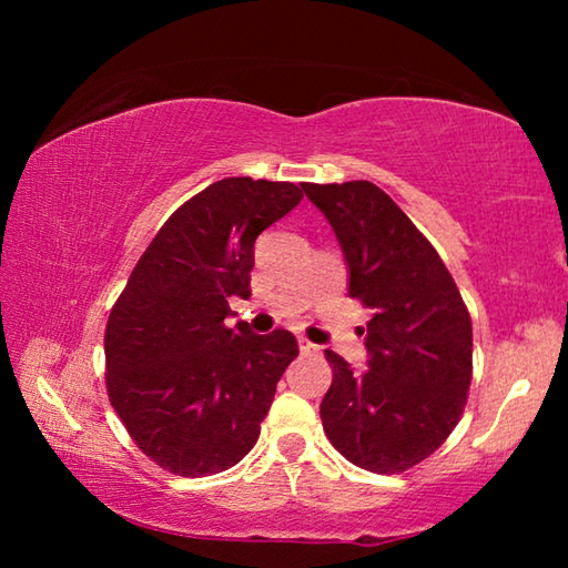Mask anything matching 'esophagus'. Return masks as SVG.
Segmentation results:
<instances>
[{"instance_id": "obj_1", "label": "esophagus", "mask_w": 568, "mask_h": 568, "mask_svg": "<svg viewBox=\"0 0 568 568\" xmlns=\"http://www.w3.org/2000/svg\"><path fill=\"white\" fill-rule=\"evenodd\" d=\"M297 348H301L303 355H315L321 348L315 343H311L307 338H297Z\"/></svg>"}]
</instances>
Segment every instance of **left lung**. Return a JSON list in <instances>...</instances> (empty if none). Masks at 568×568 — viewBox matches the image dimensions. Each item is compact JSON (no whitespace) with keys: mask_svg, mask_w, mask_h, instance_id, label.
I'll use <instances>...</instances> for the list:
<instances>
[{"mask_svg":"<svg viewBox=\"0 0 568 568\" xmlns=\"http://www.w3.org/2000/svg\"><path fill=\"white\" fill-rule=\"evenodd\" d=\"M303 190L338 237L351 297L373 311L363 331L368 371L353 373L325 351L333 383L323 430L351 464L400 474L434 454L464 413L474 371L468 307L436 247L378 185Z\"/></svg>","mask_w":568,"mask_h":568,"instance_id":"left-lung-1","label":"left lung"}]
</instances>
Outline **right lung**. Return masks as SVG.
<instances>
[{"instance_id":"right-lung-1","label":"right lung","mask_w":568,"mask_h":568,"mask_svg":"<svg viewBox=\"0 0 568 568\" xmlns=\"http://www.w3.org/2000/svg\"><path fill=\"white\" fill-rule=\"evenodd\" d=\"M301 200L293 182H213L168 217L112 305L110 403L170 474H220L261 436L297 341L291 331L255 335L243 321L227 328V297L250 295L257 235Z\"/></svg>"}]
</instances>
